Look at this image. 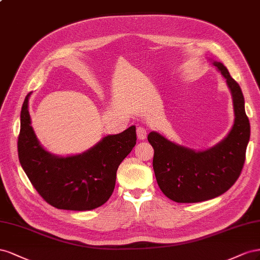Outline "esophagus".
I'll return each mask as SVG.
<instances>
[{
  "label": "esophagus",
  "mask_w": 260,
  "mask_h": 260,
  "mask_svg": "<svg viewBox=\"0 0 260 260\" xmlns=\"http://www.w3.org/2000/svg\"><path fill=\"white\" fill-rule=\"evenodd\" d=\"M137 137L139 140H144L147 137V131L144 127H142V126L137 128Z\"/></svg>",
  "instance_id": "1"
}]
</instances>
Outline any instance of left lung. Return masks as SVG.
<instances>
[{
  "label": "left lung",
  "mask_w": 260,
  "mask_h": 260,
  "mask_svg": "<svg viewBox=\"0 0 260 260\" xmlns=\"http://www.w3.org/2000/svg\"><path fill=\"white\" fill-rule=\"evenodd\" d=\"M212 64L225 78L232 94L234 123L228 135L206 150L181 146L158 132L148 135L154 150L152 166L159 187L176 203H199L222 195L239 179L245 162L250 125L243 92L223 64Z\"/></svg>",
  "instance_id": "1"
}]
</instances>
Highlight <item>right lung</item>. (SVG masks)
Segmentation results:
<instances>
[{"mask_svg": "<svg viewBox=\"0 0 260 260\" xmlns=\"http://www.w3.org/2000/svg\"><path fill=\"white\" fill-rule=\"evenodd\" d=\"M30 93L20 113L18 158L39 195L57 209L85 211L102 206L112 195L116 171L136 145L134 125L103 137L85 152L57 155L44 149L31 126L28 110Z\"/></svg>", "mask_w": 260, "mask_h": 260, "instance_id": "add662e5", "label": "right lung"}]
</instances>
